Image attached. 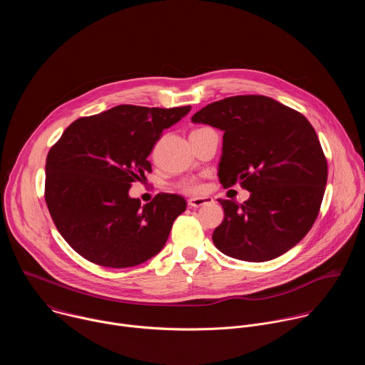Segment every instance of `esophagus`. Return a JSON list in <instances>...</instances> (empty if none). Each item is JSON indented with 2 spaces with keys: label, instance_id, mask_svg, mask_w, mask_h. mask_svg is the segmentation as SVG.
Instances as JSON below:
<instances>
[{
  "label": "esophagus",
  "instance_id": "obj_1",
  "mask_svg": "<svg viewBox=\"0 0 365 365\" xmlns=\"http://www.w3.org/2000/svg\"><path fill=\"white\" fill-rule=\"evenodd\" d=\"M214 199L211 196H203V197H190L187 200V205L190 207H199V206H203V205H207V203H212Z\"/></svg>",
  "mask_w": 365,
  "mask_h": 365
}]
</instances>
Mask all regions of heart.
I'll use <instances>...</instances> for the list:
<instances>
[{
	"instance_id": "heart-1",
	"label": "heart",
	"mask_w": 365,
	"mask_h": 365,
	"mask_svg": "<svg viewBox=\"0 0 365 365\" xmlns=\"http://www.w3.org/2000/svg\"><path fill=\"white\" fill-rule=\"evenodd\" d=\"M178 187L186 193H197L202 190V185L193 179H185L178 183Z\"/></svg>"
}]
</instances>
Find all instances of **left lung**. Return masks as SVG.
I'll return each mask as SVG.
<instances>
[{
    "label": "left lung",
    "mask_w": 365,
    "mask_h": 365,
    "mask_svg": "<svg viewBox=\"0 0 365 365\" xmlns=\"http://www.w3.org/2000/svg\"><path fill=\"white\" fill-rule=\"evenodd\" d=\"M193 123L224 131L220 182L251 192L242 205L220 199L224 221L215 247L244 262H269L294 247L315 224L328 180V162L304 115L264 95H237L207 103Z\"/></svg>",
    "instance_id": "left-lung-1"
}]
</instances>
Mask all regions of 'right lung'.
Listing matches in <instances>:
<instances>
[{"label":"right lung","mask_w":365,"mask_h":365,"mask_svg":"<svg viewBox=\"0 0 365 365\" xmlns=\"http://www.w3.org/2000/svg\"><path fill=\"white\" fill-rule=\"evenodd\" d=\"M189 111L190 106H118L78 118L51 145L46 159V205L61 235L88 262L125 269L165 247L186 200L162 192L141 205L128 190L151 172L147 158L163 130Z\"/></svg>","instance_id":"1"}]
</instances>
